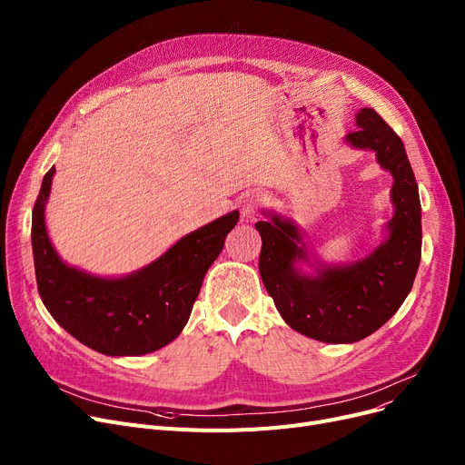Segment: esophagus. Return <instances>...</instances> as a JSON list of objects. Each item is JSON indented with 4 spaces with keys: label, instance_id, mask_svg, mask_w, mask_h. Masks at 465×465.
Listing matches in <instances>:
<instances>
[{
    "label": "esophagus",
    "instance_id": "obj_1",
    "mask_svg": "<svg viewBox=\"0 0 465 465\" xmlns=\"http://www.w3.org/2000/svg\"><path fill=\"white\" fill-rule=\"evenodd\" d=\"M262 202H263V198H262L260 192H249V193L245 195V200H242V205H241L242 216H247V218L254 216Z\"/></svg>",
    "mask_w": 465,
    "mask_h": 465
}]
</instances>
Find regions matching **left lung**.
I'll return each mask as SVG.
<instances>
[{"mask_svg":"<svg viewBox=\"0 0 465 465\" xmlns=\"http://www.w3.org/2000/svg\"><path fill=\"white\" fill-rule=\"evenodd\" d=\"M358 130L345 135L352 149L371 151L394 179L390 200L394 216L384 239L352 263H326L314 258L300 226L275 211L256 223L262 237L260 275L284 322L322 343H356L386 324L401 307L420 265L422 224L419 184L403 141L373 111L356 113ZM312 267L305 272L302 265Z\"/></svg>","mask_w":465,"mask_h":465,"instance_id":"left-lung-1","label":"left lung"}]
</instances>
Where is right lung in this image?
Here are the masks:
<instances>
[{"label":"right lung","instance_id":"add662e5","mask_svg":"<svg viewBox=\"0 0 465 465\" xmlns=\"http://www.w3.org/2000/svg\"><path fill=\"white\" fill-rule=\"evenodd\" d=\"M54 173L51 167L43 177L32 214L35 279L46 311L83 345L107 356H141L165 347L186 326L239 211L186 233L134 273L100 277L65 263L48 239L45 207Z\"/></svg>","mask_w":465,"mask_h":465}]
</instances>
